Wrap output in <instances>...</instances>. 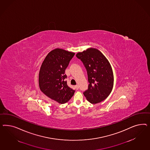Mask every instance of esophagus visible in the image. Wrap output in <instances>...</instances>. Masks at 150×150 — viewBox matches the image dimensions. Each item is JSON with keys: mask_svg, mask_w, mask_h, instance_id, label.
<instances>
[{"mask_svg": "<svg viewBox=\"0 0 150 150\" xmlns=\"http://www.w3.org/2000/svg\"><path fill=\"white\" fill-rule=\"evenodd\" d=\"M75 88H76V90H78V89H79V86H78L77 85H75Z\"/></svg>", "mask_w": 150, "mask_h": 150, "instance_id": "esophagus-1", "label": "esophagus"}]
</instances>
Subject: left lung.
<instances>
[{
  "label": "left lung",
  "mask_w": 150,
  "mask_h": 150,
  "mask_svg": "<svg viewBox=\"0 0 150 150\" xmlns=\"http://www.w3.org/2000/svg\"><path fill=\"white\" fill-rule=\"evenodd\" d=\"M76 56L86 69L89 85L83 92L87 100L96 104L106 99L112 91L114 84L113 70L103 53L96 48H89Z\"/></svg>",
  "instance_id": "left-lung-1"
}]
</instances>
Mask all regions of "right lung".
Returning <instances> with one entry per match:
<instances>
[{"label": "right lung", "instance_id": "right-lung-1", "mask_svg": "<svg viewBox=\"0 0 150 150\" xmlns=\"http://www.w3.org/2000/svg\"><path fill=\"white\" fill-rule=\"evenodd\" d=\"M75 53L56 48L47 55L41 65L38 83L41 91L52 100L63 104L71 99L75 91L68 86L65 70Z\"/></svg>", "mask_w": 150, "mask_h": 150}]
</instances>
